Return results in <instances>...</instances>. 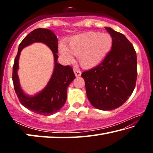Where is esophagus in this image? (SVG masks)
Here are the masks:
<instances>
[{"label": "esophagus", "mask_w": 153, "mask_h": 153, "mask_svg": "<svg viewBox=\"0 0 153 153\" xmlns=\"http://www.w3.org/2000/svg\"><path fill=\"white\" fill-rule=\"evenodd\" d=\"M74 74H75V75H76V77H79L81 76V71H79V69H77V68L74 69Z\"/></svg>", "instance_id": "34e87169"}]
</instances>
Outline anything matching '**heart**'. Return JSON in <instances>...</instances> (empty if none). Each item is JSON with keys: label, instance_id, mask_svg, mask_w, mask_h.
Instances as JSON below:
<instances>
[{"label": "heart", "instance_id": "obj_1", "mask_svg": "<svg viewBox=\"0 0 153 153\" xmlns=\"http://www.w3.org/2000/svg\"><path fill=\"white\" fill-rule=\"evenodd\" d=\"M113 46V38L107 33L87 32L72 37L68 48L64 45L59 51L65 61L73 59L71 54L77 56L81 65L86 68L97 66L109 53Z\"/></svg>", "mask_w": 153, "mask_h": 153}]
</instances>
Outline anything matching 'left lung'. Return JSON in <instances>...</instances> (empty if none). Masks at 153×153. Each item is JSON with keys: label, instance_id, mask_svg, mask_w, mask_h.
<instances>
[{"label": "left lung", "instance_id": "8db88e82", "mask_svg": "<svg viewBox=\"0 0 153 153\" xmlns=\"http://www.w3.org/2000/svg\"><path fill=\"white\" fill-rule=\"evenodd\" d=\"M105 29L113 38L111 50L101 63L82 74L86 95L93 107L103 111L120 107L132 94L137 79V56L122 33Z\"/></svg>", "mask_w": 153, "mask_h": 153}]
</instances>
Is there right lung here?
Instances as JSON below:
<instances>
[{
  "label": "right lung",
  "instance_id": "obj_1",
  "mask_svg": "<svg viewBox=\"0 0 153 153\" xmlns=\"http://www.w3.org/2000/svg\"><path fill=\"white\" fill-rule=\"evenodd\" d=\"M34 42H42L47 45L54 56V69L50 80L42 91L33 96L27 95L20 87L17 71L20 51ZM58 40L53 31L38 28L31 32L22 41L13 67V82L15 91L19 102L24 107L33 113L42 115H51L63 107L67 99V89L76 78L73 69L70 66L59 64L58 59Z\"/></svg>",
  "mask_w": 153,
  "mask_h": 153
}]
</instances>
